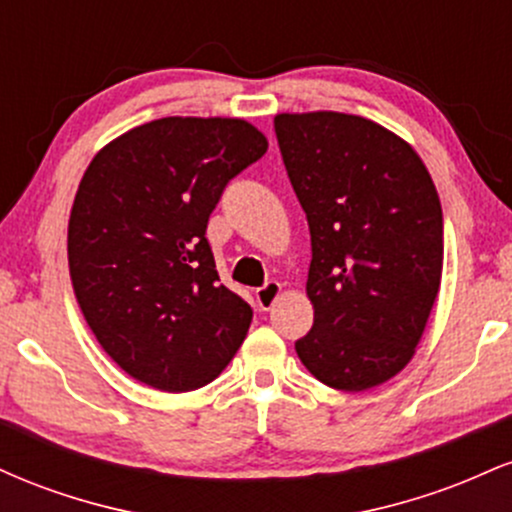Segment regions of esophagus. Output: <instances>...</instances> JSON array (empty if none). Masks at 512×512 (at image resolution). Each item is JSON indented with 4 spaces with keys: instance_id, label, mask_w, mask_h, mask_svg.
Instances as JSON below:
<instances>
[{
    "instance_id": "obj_1",
    "label": "esophagus",
    "mask_w": 512,
    "mask_h": 512,
    "mask_svg": "<svg viewBox=\"0 0 512 512\" xmlns=\"http://www.w3.org/2000/svg\"><path fill=\"white\" fill-rule=\"evenodd\" d=\"M279 296H281V284H276V281H269V284H264L262 289L255 291L257 305H260L262 310L272 308V305L279 301Z\"/></svg>"
}]
</instances>
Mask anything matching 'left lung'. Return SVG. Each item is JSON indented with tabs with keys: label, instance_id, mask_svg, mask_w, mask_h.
I'll return each mask as SVG.
<instances>
[{
	"label": "left lung",
	"instance_id": "1",
	"mask_svg": "<svg viewBox=\"0 0 512 512\" xmlns=\"http://www.w3.org/2000/svg\"><path fill=\"white\" fill-rule=\"evenodd\" d=\"M276 139L308 216L313 330L303 366L334 390L387 383L414 358L443 274V209L414 146L361 115L279 113Z\"/></svg>",
	"mask_w": 512,
	"mask_h": 512
}]
</instances>
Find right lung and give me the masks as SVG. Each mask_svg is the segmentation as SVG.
Returning <instances> with one entry per match:
<instances>
[{
  "label": "right lung",
  "instance_id": "obj_1",
  "mask_svg": "<svg viewBox=\"0 0 512 512\" xmlns=\"http://www.w3.org/2000/svg\"><path fill=\"white\" fill-rule=\"evenodd\" d=\"M267 146L240 117H161L88 163L69 214V276L98 344L139 383L197 390L243 344L252 308L219 284L204 233L228 180Z\"/></svg>",
  "mask_w": 512,
  "mask_h": 512
}]
</instances>
